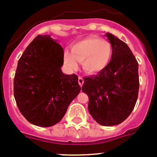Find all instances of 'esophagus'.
Listing matches in <instances>:
<instances>
[{
	"mask_svg": "<svg viewBox=\"0 0 157 157\" xmlns=\"http://www.w3.org/2000/svg\"><path fill=\"white\" fill-rule=\"evenodd\" d=\"M78 83L79 84H80V86H83V83H84V80H83V78L82 77H78Z\"/></svg>",
	"mask_w": 157,
	"mask_h": 157,
	"instance_id": "obj_1",
	"label": "esophagus"
}]
</instances>
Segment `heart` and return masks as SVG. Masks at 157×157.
<instances>
[{"label":"heart","mask_w":157,"mask_h":157,"mask_svg":"<svg viewBox=\"0 0 157 157\" xmlns=\"http://www.w3.org/2000/svg\"><path fill=\"white\" fill-rule=\"evenodd\" d=\"M112 57V47L107 41L89 36L72 45L71 52L65 51L64 60L70 69H76L77 61L81 62L83 71L93 74L107 67Z\"/></svg>","instance_id":"b5f03b06"}]
</instances>
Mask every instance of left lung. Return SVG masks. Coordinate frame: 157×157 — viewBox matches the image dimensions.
Here are the masks:
<instances>
[{"label":"left lung","mask_w":157,"mask_h":157,"mask_svg":"<svg viewBox=\"0 0 157 157\" xmlns=\"http://www.w3.org/2000/svg\"><path fill=\"white\" fill-rule=\"evenodd\" d=\"M112 48L107 67L85 77L82 86L89 97L88 109L93 119L103 126L123 122L135 106L138 96V63L127 44L116 36L105 35Z\"/></svg>","instance_id":"8db88e82"}]
</instances>
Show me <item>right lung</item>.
<instances>
[{
	"label": "right lung",
	"mask_w": 157,
	"mask_h": 157,
	"mask_svg": "<svg viewBox=\"0 0 157 157\" xmlns=\"http://www.w3.org/2000/svg\"><path fill=\"white\" fill-rule=\"evenodd\" d=\"M64 50L50 35L36 36L17 64L13 94L17 107L34 125L59 122L80 93L78 77L63 74Z\"/></svg>",
	"instance_id": "add662e5"
}]
</instances>
